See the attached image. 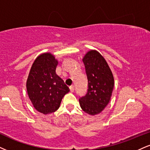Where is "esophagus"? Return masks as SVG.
<instances>
[{"label":"esophagus","mask_w":150,"mask_h":150,"mask_svg":"<svg viewBox=\"0 0 150 150\" xmlns=\"http://www.w3.org/2000/svg\"><path fill=\"white\" fill-rule=\"evenodd\" d=\"M70 91H71V92H73L74 90H75V87H74L73 85L70 86Z\"/></svg>","instance_id":"34e87169"}]
</instances>
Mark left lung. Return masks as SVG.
Listing matches in <instances>:
<instances>
[{
    "mask_svg": "<svg viewBox=\"0 0 150 150\" xmlns=\"http://www.w3.org/2000/svg\"><path fill=\"white\" fill-rule=\"evenodd\" d=\"M88 80V91L79 100L86 113H100L110 100L115 85L114 77L107 61L98 51L91 50L82 59Z\"/></svg>",
    "mask_w": 150,
    "mask_h": 150,
    "instance_id": "1",
    "label": "left lung"
}]
</instances>
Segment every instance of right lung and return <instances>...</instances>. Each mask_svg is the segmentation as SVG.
<instances>
[{
    "mask_svg": "<svg viewBox=\"0 0 150 150\" xmlns=\"http://www.w3.org/2000/svg\"><path fill=\"white\" fill-rule=\"evenodd\" d=\"M59 61L50 52L41 54L34 61L26 80L30 100L37 111L44 115L54 112L62 98L70 91L56 73Z\"/></svg>",
    "mask_w": 150,
    "mask_h": 150,
    "instance_id": "add662e5",
    "label": "right lung"
}]
</instances>
